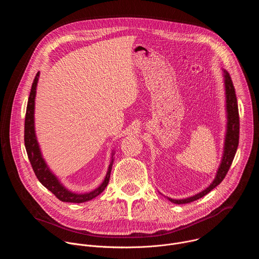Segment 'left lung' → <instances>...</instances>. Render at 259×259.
<instances>
[{
    "label": "left lung",
    "instance_id": "8db88e82",
    "mask_svg": "<svg viewBox=\"0 0 259 259\" xmlns=\"http://www.w3.org/2000/svg\"><path fill=\"white\" fill-rule=\"evenodd\" d=\"M225 84H226V94H227V110H228V132L226 136V143H225V154L223 161L219 166V169L217 171L216 177L213 180V182L210 186L203 192L199 193L196 196H193L191 198H187L183 200H174L168 198L169 201H171L174 204H187L194 202L208 193H210L214 188H216L218 184L223 181L228 174L230 167L233 163V160L235 158L238 145H239V136H240V118H239V108H238V102H237V96L235 87L232 81V78L230 73L225 69Z\"/></svg>",
    "mask_w": 259,
    "mask_h": 259
}]
</instances>
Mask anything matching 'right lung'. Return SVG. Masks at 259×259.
I'll return each instance as SVG.
<instances>
[{"label":"right lung","instance_id":"1","mask_svg":"<svg viewBox=\"0 0 259 259\" xmlns=\"http://www.w3.org/2000/svg\"><path fill=\"white\" fill-rule=\"evenodd\" d=\"M40 72H36V75L33 79L27 106H26V113H25V121H24V145L25 150L27 153L28 160L30 162V165L32 167V170L39 179V181L43 184V186L48 189L58 200L62 202H68V203H84L87 201H90L97 197L99 194H101L104 189L106 188L107 183L109 181L110 177V171H112L114 159H112L108 167V171L106 173V176L101 183V186L98 187L96 190H94L91 193L88 194H73L69 191H67L62 184L58 181V179L51 173L48 166L46 165L45 161L42 158L39 144L36 142L35 134H34V127H33V110H34V97H35V88L36 83L39 80Z\"/></svg>","mask_w":259,"mask_h":259}]
</instances>
